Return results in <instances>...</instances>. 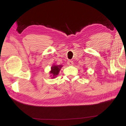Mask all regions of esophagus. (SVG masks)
I'll list each match as a JSON object with an SVG mask.
<instances>
[{"label": "esophagus", "mask_w": 126, "mask_h": 126, "mask_svg": "<svg viewBox=\"0 0 126 126\" xmlns=\"http://www.w3.org/2000/svg\"><path fill=\"white\" fill-rule=\"evenodd\" d=\"M67 64L69 65V66H72V65L73 64V62L72 61V60H68Z\"/></svg>", "instance_id": "obj_1"}]
</instances>
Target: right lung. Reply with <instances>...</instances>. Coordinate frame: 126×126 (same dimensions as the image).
Segmentation results:
<instances>
[{
    "label": "right lung",
    "mask_w": 126,
    "mask_h": 126,
    "mask_svg": "<svg viewBox=\"0 0 126 126\" xmlns=\"http://www.w3.org/2000/svg\"><path fill=\"white\" fill-rule=\"evenodd\" d=\"M62 67V65H58V66H56V65H53L51 67V71L50 72L51 76L52 78H55L56 76L59 74V72H60V69Z\"/></svg>",
    "instance_id": "obj_1"
}]
</instances>
